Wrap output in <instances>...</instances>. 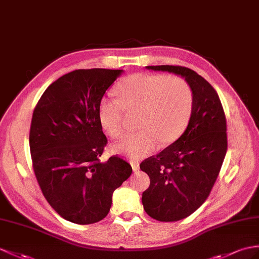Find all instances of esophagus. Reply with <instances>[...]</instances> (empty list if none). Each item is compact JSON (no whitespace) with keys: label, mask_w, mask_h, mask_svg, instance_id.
<instances>
[{"label":"esophagus","mask_w":259,"mask_h":259,"mask_svg":"<svg viewBox=\"0 0 259 259\" xmlns=\"http://www.w3.org/2000/svg\"><path fill=\"white\" fill-rule=\"evenodd\" d=\"M131 166H132V169H133V171L136 172L138 169H140V165H138V162H131Z\"/></svg>","instance_id":"obj_1"}]
</instances>
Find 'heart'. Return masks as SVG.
<instances>
[{
	"label": "heart",
	"instance_id": "heart-1",
	"mask_svg": "<svg viewBox=\"0 0 259 259\" xmlns=\"http://www.w3.org/2000/svg\"><path fill=\"white\" fill-rule=\"evenodd\" d=\"M116 92L119 100L109 97L100 101L99 121L112 138H118L124 131L125 109H142L138 122L142 130L113 145L114 153L132 160L151 155L161 142L177 140L190 119L193 93L184 79L137 73L122 81Z\"/></svg>",
	"mask_w": 259,
	"mask_h": 259
}]
</instances>
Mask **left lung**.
<instances>
[{
	"instance_id": "obj_1",
	"label": "left lung",
	"mask_w": 259,
	"mask_h": 259,
	"mask_svg": "<svg viewBox=\"0 0 259 259\" xmlns=\"http://www.w3.org/2000/svg\"><path fill=\"white\" fill-rule=\"evenodd\" d=\"M184 78L193 93V108L186 131L140 168L150 179L143 192L144 210L160 222L185 219L209 197L228 149L226 119L217 91L204 78L180 66H147Z\"/></svg>"
}]
</instances>
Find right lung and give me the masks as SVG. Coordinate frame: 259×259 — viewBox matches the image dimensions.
<instances>
[{
  "label": "right lung",
  "instance_id": "add662e5",
  "mask_svg": "<svg viewBox=\"0 0 259 259\" xmlns=\"http://www.w3.org/2000/svg\"><path fill=\"white\" fill-rule=\"evenodd\" d=\"M123 70L79 69L42 93L31 118L29 148L44 197L61 218L92 224L111 209L115 189L132 167L117 156L101 162L106 145L98 109Z\"/></svg>",
  "mask_w": 259,
  "mask_h": 259
}]
</instances>
